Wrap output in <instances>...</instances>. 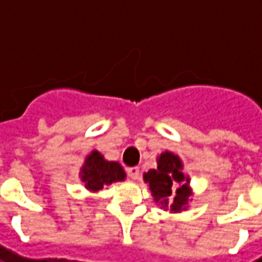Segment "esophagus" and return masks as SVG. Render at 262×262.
Segmentation results:
<instances>
[{
	"mask_svg": "<svg viewBox=\"0 0 262 262\" xmlns=\"http://www.w3.org/2000/svg\"><path fill=\"white\" fill-rule=\"evenodd\" d=\"M127 176L130 177L133 181H137L140 178V170H139V167H129L127 168Z\"/></svg>",
	"mask_w": 262,
	"mask_h": 262,
	"instance_id": "1",
	"label": "esophagus"
}]
</instances>
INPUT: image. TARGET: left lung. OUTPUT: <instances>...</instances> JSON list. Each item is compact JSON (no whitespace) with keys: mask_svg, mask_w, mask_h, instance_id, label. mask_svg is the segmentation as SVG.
<instances>
[{"mask_svg":"<svg viewBox=\"0 0 262 262\" xmlns=\"http://www.w3.org/2000/svg\"><path fill=\"white\" fill-rule=\"evenodd\" d=\"M143 180L150 188L153 201L164 210L180 213L187 210L192 201L193 189L191 178L184 172V163L172 151H164L157 157V168L143 174Z\"/></svg>","mask_w":262,"mask_h":262,"instance_id":"left-lung-1","label":"left lung"}]
</instances>
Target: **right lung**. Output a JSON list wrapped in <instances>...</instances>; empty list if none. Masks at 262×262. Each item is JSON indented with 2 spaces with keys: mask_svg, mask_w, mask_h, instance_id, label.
Instances as JSON below:
<instances>
[{
  "mask_svg": "<svg viewBox=\"0 0 262 262\" xmlns=\"http://www.w3.org/2000/svg\"><path fill=\"white\" fill-rule=\"evenodd\" d=\"M80 178L90 192H98L114 182L125 181L126 172L118 161H108L98 150H92L80 168Z\"/></svg>",
  "mask_w": 262,
  "mask_h": 262,
  "instance_id": "obj_1",
  "label": "right lung"
}]
</instances>
